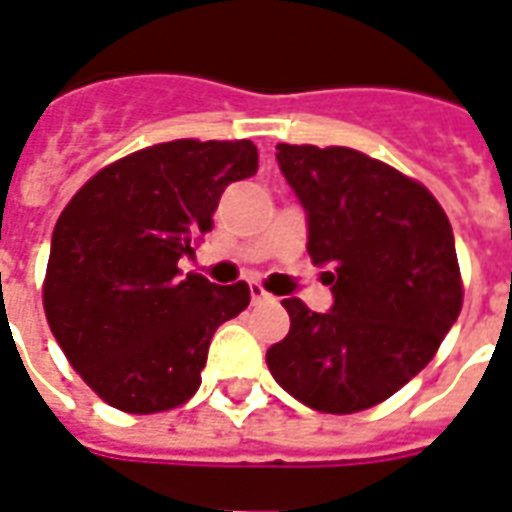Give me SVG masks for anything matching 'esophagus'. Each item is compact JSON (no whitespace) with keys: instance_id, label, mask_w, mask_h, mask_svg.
<instances>
[{"instance_id":"obj_1","label":"esophagus","mask_w":512,"mask_h":512,"mask_svg":"<svg viewBox=\"0 0 512 512\" xmlns=\"http://www.w3.org/2000/svg\"><path fill=\"white\" fill-rule=\"evenodd\" d=\"M270 300V294L264 292V286L261 283H251V302L253 305H259V302Z\"/></svg>"}]
</instances>
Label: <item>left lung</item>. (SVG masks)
<instances>
[{"label": "left lung", "mask_w": 512, "mask_h": 512, "mask_svg": "<svg viewBox=\"0 0 512 512\" xmlns=\"http://www.w3.org/2000/svg\"><path fill=\"white\" fill-rule=\"evenodd\" d=\"M308 220L333 308L283 300L292 327L267 349L275 382L311 409L352 414L398 393L431 363L461 313L450 220L428 190L349 147L278 144Z\"/></svg>", "instance_id": "1"}]
</instances>
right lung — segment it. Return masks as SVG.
Listing matches in <instances>:
<instances>
[{
  "instance_id": "1",
  "label": "right lung",
  "mask_w": 512,
  "mask_h": 512,
  "mask_svg": "<svg viewBox=\"0 0 512 512\" xmlns=\"http://www.w3.org/2000/svg\"><path fill=\"white\" fill-rule=\"evenodd\" d=\"M256 169L253 141L179 138L98 171L59 215L43 283L48 327L114 409L185 404L215 330L248 308V283L218 286L177 264L212 231L223 190Z\"/></svg>"
}]
</instances>
